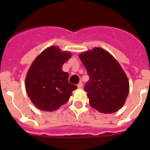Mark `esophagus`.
I'll list each match as a JSON object with an SVG mask.
<instances>
[{
    "label": "esophagus",
    "instance_id": "esophagus-1",
    "mask_svg": "<svg viewBox=\"0 0 150 150\" xmlns=\"http://www.w3.org/2000/svg\"><path fill=\"white\" fill-rule=\"evenodd\" d=\"M83 82H82V81L79 82V83H78V85H77L78 88H83Z\"/></svg>",
    "mask_w": 150,
    "mask_h": 150
}]
</instances>
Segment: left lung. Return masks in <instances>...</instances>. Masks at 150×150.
<instances>
[{
    "instance_id": "8db88e82",
    "label": "left lung",
    "mask_w": 150,
    "mask_h": 150,
    "mask_svg": "<svg viewBox=\"0 0 150 150\" xmlns=\"http://www.w3.org/2000/svg\"><path fill=\"white\" fill-rule=\"evenodd\" d=\"M79 59L89 76L84 90L91 107L103 113L118 111L129 91L128 78L120 64L108 52L98 47L83 52Z\"/></svg>"
}]
</instances>
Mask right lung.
Wrapping results in <instances>:
<instances>
[{"instance_id":"right-lung-1","label":"right lung","mask_w":150,"mask_h":150,"mask_svg":"<svg viewBox=\"0 0 150 150\" xmlns=\"http://www.w3.org/2000/svg\"><path fill=\"white\" fill-rule=\"evenodd\" d=\"M71 57L68 52L51 46L42 52L29 68L25 79V89L33 104L38 109L52 111L67 103L76 89L68 82L69 74L62 71L64 63Z\"/></svg>"}]
</instances>
